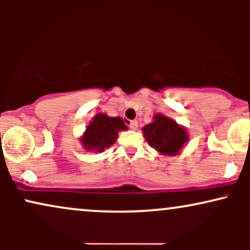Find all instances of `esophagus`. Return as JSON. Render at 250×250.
Returning a JSON list of instances; mask_svg holds the SVG:
<instances>
[{"label":"esophagus","mask_w":250,"mask_h":250,"mask_svg":"<svg viewBox=\"0 0 250 250\" xmlns=\"http://www.w3.org/2000/svg\"><path fill=\"white\" fill-rule=\"evenodd\" d=\"M137 127H139V123H137V121H135V120L134 121L129 122V128L133 129V130H136Z\"/></svg>","instance_id":"34e87169"}]
</instances>
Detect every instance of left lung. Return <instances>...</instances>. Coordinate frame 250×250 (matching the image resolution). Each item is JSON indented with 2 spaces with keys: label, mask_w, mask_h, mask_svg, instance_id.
I'll use <instances>...</instances> for the list:
<instances>
[{
  "label": "left lung",
  "mask_w": 250,
  "mask_h": 250,
  "mask_svg": "<svg viewBox=\"0 0 250 250\" xmlns=\"http://www.w3.org/2000/svg\"><path fill=\"white\" fill-rule=\"evenodd\" d=\"M146 140L151 148L165 155H176L188 141L185 128L177 125L169 117L155 115L154 122L142 128Z\"/></svg>",
  "instance_id": "8db88e82"
}]
</instances>
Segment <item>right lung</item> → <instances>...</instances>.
Instances as JSON below:
<instances>
[{
    "mask_svg": "<svg viewBox=\"0 0 250 250\" xmlns=\"http://www.w3.org/2000/svg\"><path fill=\"white\" fill-rule=\"evenodd\" d=\"M125 129L128 128L121 117H109L105 114H97L85 129L81 142L87 150L102 153L115 143L117 133Z\"/></svg>",
    "mask_w": 250,
    "mask_h": 250,
    "instance_id": "add662e5",
    "label": "right lung"
}]
</instances>
